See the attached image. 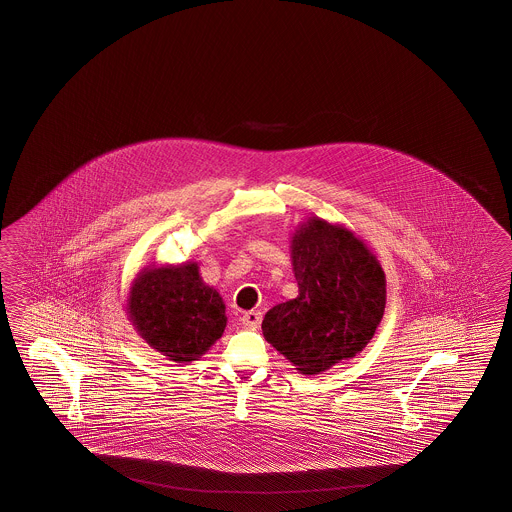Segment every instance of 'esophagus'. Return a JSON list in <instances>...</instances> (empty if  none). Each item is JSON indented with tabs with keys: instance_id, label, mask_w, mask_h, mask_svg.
Here are the masks:
<instances>
[{
	"instance_id": "1",
	"label": "esophagus",
	"mask_w": 512,
	"mask_h": 512,
	"mask_svg": "<svg viewBox=\"0 0 512 512\" xmlns=\"http://www.w3.org/2000/svg\"><path fill=\"white\" fill-rule=\"evenodd\" d=\"M240 321H242V325L248 326V328H259L261 321H263V315H261V311H246Z\"/></svg>"
}]
</instances>
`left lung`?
Instances as JSON below:
<instances>
[{"instance_id":"1","label":"left lung","mask_w":512,"mask_h":512,"mask_svg":"<svg viewBox=\"0 0 512 512\" xmlns=\"http://www.w3.org/2000/svg\"><path fill=\"white\" fill-rule=\"evenodd\" d=\"M298 296L264 315V340L304 375L357 357L383 319L385 272L341 225L311 217L291 240Z\"/></svg>"}]
</instances>
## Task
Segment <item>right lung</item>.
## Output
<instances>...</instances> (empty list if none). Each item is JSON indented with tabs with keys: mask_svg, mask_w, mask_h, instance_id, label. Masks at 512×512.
<instances>
[{
	"mask_svg": "<svg viewBox=\"0 0 512 512\" xmlns=\"http://www.w3.org/2000/svg\"><path fill=\"white\" fill-rule=\"evenodd\" d=\"M127 315L142 340L182 364L201 358L227 326L225 304L197 263L144 268L131 285Z\"/></svg>",
	"mask_w": 512,
	"mask_h": 512,
	"instance_id": "right-lung-1",
	"label": "right lung"
}]
</instances>
